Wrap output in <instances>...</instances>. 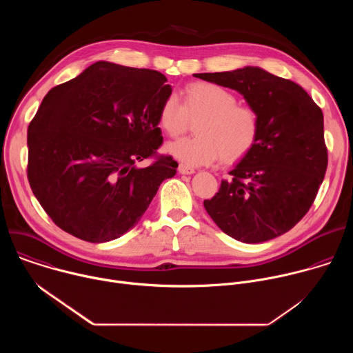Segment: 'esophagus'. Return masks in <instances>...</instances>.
<instances>
[{
	"mask_svg": "<svg viewBox=\"0 0 353 353\" xmlns=\"http://www.w3.org/2000/svg\"><path fill=\"white\" fill-rule=\"evenodd\" d=\"M177 170H179V173H181V174H192V173L195 172L194 168H191V166H188V165H184V163H180L179 168H177Z\"/></svg>",
	"mask_w": 353,
	"mask_h": 353,
	"instance_id": "obj_1",
	"label": "esophagus"
}]
</instances>
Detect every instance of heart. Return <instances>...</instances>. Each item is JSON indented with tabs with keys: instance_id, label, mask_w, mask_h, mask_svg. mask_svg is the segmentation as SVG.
I'll use <instances>...</instances> for the list:
<instances>
[{
	"instance_id": "1",
	"label": "heart",
	"mask_w": 353,
	"mask_h": 353,
	"mask_svg": "<svg viewBox=\"0 0 353 353\" xmlns=\"http://www.w3.org/2000/svg\"><path fill=\"white\" fill-rule=\"evenodd\" d=\"M194 124L195 135L168 145V152L188 166L210 165L222 158L236 163L254 149L261 134V116L250 105L214 82H192L183 89V103L169 94L159 108L162 131L176 138Z\"/></svg>"
}]
</instances>
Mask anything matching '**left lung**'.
<instances>
[{"mask_svg":"<svg viewBox=\"0 0 353 353\" xmlns=\"http://www.w3.org/2000/svg\"><path fill=\"white\" fill-rule=\"evenodd\" d=\"M195 77L237 90L261 116L254 149L204 201L208 215L243 243L286 233L309 212L327 170L321 109L300 85L259 67Z\"/></svg>","mask_w":353,"mask_h":353,"instance_id":"1","label":"left lung"}]
</instances>
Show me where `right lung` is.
Returning a JSON list of instances; mask_svg holds the SVG:
<instances>
[{
    "instance_id": "1",
    "label": "right lung",
    "mask_w": 353,
    "mask_h": 353,
    "mask_svg": "<svg viewBox=\"0 0 353 353\" xmlns=\"http://www.w3.org/2000/svg\"><path fill=\"white\" fill-rule=\"evenodd\" d=\"M169 94L163 74L106 61L48 90L28 128V180L60 229L105 243L139 222L179 166L157 155L158 113ZM148 157L156 161L134 166Z\"/></svg>"
}]
</instances>
